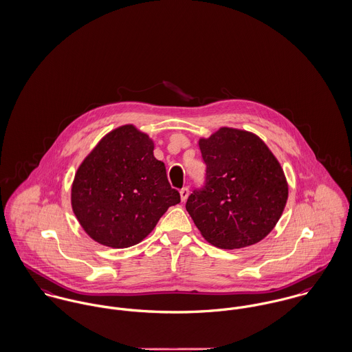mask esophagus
Instances as JSON below:
<instances>
[{
    "instance_id": "obj_1",
    "label": "esophagus",
    "mask_w": 352,
    "mask_h": 352,
    "mask_svg": "<svg viewBox=\"0 0 352 352\" xmlns=\"http://www.w3.org/2000/svg\"><path fill=\"white\" fill-rule=\"evenodd\" d=\"M179 194H181V199H182V202H185V201L188 199V197H189V188H184V189H181Z\"/></svg>"
}]
</instances>
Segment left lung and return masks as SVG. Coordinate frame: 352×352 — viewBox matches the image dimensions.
<instances>
[{
  "label": "left lung",
  "mask_w": 352,
  "mask_h": 352,
  "mask_svg": "<svg viewBox=\"0 0 352 352\" xmlns=\"http://www.w3.org/2000/svg\"><path fill=\"white\" fill-rule=\"evenodd\" d=\"M206 163L205 186L194 190L186 210L208 243L240 249L265 239L288 199L284 171L254 134L222 127L198 142Z\"/></svg>",
  "instance_id": "8db88e82"
}]
</instances>
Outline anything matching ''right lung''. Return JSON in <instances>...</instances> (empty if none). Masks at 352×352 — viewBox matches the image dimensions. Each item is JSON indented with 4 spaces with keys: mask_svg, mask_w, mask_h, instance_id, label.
<instances>
[{
    "mask_svg": "<svg viewBox=\"0 0 352 352\" xmlns=\"http://www.w3.org/2000/svg\"><path fill=\"white\" fill-rule=\"evenodd\" d=\"M154 142L133 124L104 136L81 162L72 184V210L96 243L129 248L146 239L166 210L181 202Z\"/></svg>",
    "mask_w": 352,
    "mask_h": 352,
    "instance_id": "obj_1",
    "label": "right lung"
}]
</instances>
